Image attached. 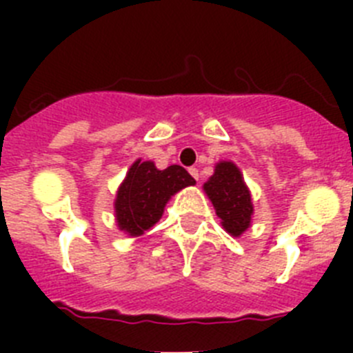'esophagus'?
Wrapping results in <instances>:
<instances>
[{"label": "esophagus", "instance_id": "1", "mask_svg": "<svg viewBox=\"0 0 353 353\" xmlns=\"http://www.w3.org/2000/svg\"><path fill=\"white\" fill-rule=\"evenodd\" d=\"M189 173L192 174V179H194V180L199 179V173H198V170H196V168H189Z\"/></svg>", "mask_w": 353, "mask_h": 353}]
</instances>
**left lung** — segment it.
I'll return each instance as SVG.
<instances>
[{
	"instance_id": "obj_1",
	"label": "left lung",
	"mask_w": 353,
	"mask_h": 353,
	"mask_svg": "<svg viewBox=\"0 0 353 353\" xmlns=\"http://www.w3.org/2000/svg\"><path fill=\"white\" fill-rule=\"evenodd\" d=\"M203 187L224 230L233 236L244 233L251 224L252 205L239 168L233 162H219Z\"/></svg>"
}]
</instances>
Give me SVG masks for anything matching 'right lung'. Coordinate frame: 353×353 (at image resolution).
<instances>
[{"mask_svg":"<svg viewBox=\"0 0 353 353\" xmlns=\"http://www.w3.org/2000/svg\"><path fill=\"white\" fill-rule=\"evenodd\" d=\"M182 166L157 170L154 162L136 161L117 196L118 226L130 235H141L161 219L164 205L176 191L194 185Z\"/></svg>","mask_w":353,"mask_h":353,"instance_id":"add662e5","label":"right lung"}]
</instances>
